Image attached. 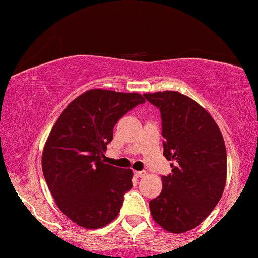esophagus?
<instances>
[{
    "instance_id": "1",
    "label": "esophagus",
    "mask_w": 258,
    "mask_h": 258,
    "mask_svg": "<svg viewBox=\"0 0 258 258\" xmlns=\"http://www.w3.org/2000/svg\"><path fill=\"white\" fill-rule=\"evenodd\" d=\"M146 174L147 172L146 171H134V175L136 176L137 178H141V177H144V176H146Z\"/></svg>"
}]
</instances>
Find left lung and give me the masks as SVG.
Here are the masks:
<instances>
[{
    "mask_svg": "<svg viewBox=\"0 0 258 258\" xmlns=\"http://www.w3.org/2000/svg\"><path fill=\"white\" fill-rule=\"evenodd\" d=\"M160 109L163 155L172 161L162 176V191L149 202L154 221L182 234L200 225L216 207L227 182V150L216 122L206 109L177 91L144 94Z\"/></svg>",
    "mask_w": 258,
    "mask_h": 258,
    "instance_id": "1",
    "label": "left lung"
}]
</instances>
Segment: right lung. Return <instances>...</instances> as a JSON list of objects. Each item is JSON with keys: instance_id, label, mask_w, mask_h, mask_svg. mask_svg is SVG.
Here are the masks:
<instances>
[{"instance_id": "add662e5", "label": "right lung", "mask_w": 258, "mask_h": 258, "mask_svg": "<svg viewBox=\"0 0 258 258\" xmlns=\"http://www.w3.org/2000/svg\"><path fill=\"white\" fill-rule=\"evenodd\" d=\"M144 102L137 93L91 89L70 102L52 126L42 170L57 207L80 227H104L121 210L133 171L102 158L118 119Z\"/></svg>"}]
</instances>
